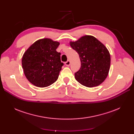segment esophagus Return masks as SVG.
Listing matches in <instances>:
<instances>
[{
	"label": "esophagus",
	"instance_id": "34e87169",
	"mask_svg": "<svg viewBox=\"0 0 134 134\" xmlns=\"http://www.w3.org/2000/svg\"><path fill=\"white\" fill-rule=\"evenodd\" d=\"M65 65L67 66H69L70 65V62L69 60H68L66 62H65Z\"/></svg>",
	"mask_w": 134,
	"mask_h": 134
}]
</instances>
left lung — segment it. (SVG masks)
<instances>
[{"mask_svg":"<svg viewBox=\"0 0 134 134\" xmlns=\"http://www.w3.org/2000/svg\"><path fill=\"white\" fill-rule=\"evenodd\" d=\"M70 45L79 54L81 67L75 73L78 82L87 87L98 86L106 79L110 68V54L94 36L86 35Z\"/></svg>","mask_w":134,"mask_h":134,"instance_id":"8db88e82","label":"left lung"}]
</instances>
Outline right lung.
I'll return each mask as SVG.
<instances>
[{
	"mask_svg": "<svg viewBox=\"0 0 134 134\" xmlns=\"http://www.w3.org/2000/svg\"><path fill=\"white\" fill-rule=\"evenodd\" d=\"M60 43L50 38L36 41L25 52L22 59L24 74L34 86L43 88L55 83L64 65L56 51Z\"/></svg>",
	"mask_w": 134,
	"mask_h": 134,
	"instance_id": "1",
	"label": "right lung"
}]
</instances>
